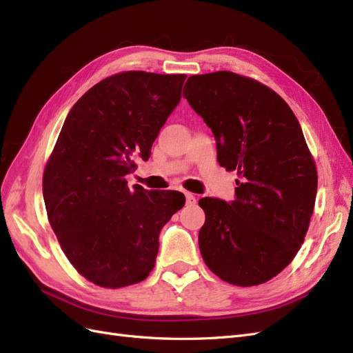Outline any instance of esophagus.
I'll return each instance as SVG.
<instances>
[{
	"label": "esophagus",
	"mask_w": 353,
	"mask_h": 353,
	"mask_svg": "<svg viewBox=\"0 0 353 353\" xmlns=\"http://www.w3.org/2000/svg\"><path fill=\"white\" fill-rule=\"evenodd\" d=\"M185 203H187V206H194L196 203H197V199H196L194 194L185 193Z\"/></svg>",
	"instance_id": "34e87169"
}]
</instances>
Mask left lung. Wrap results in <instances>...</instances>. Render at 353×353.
Returning <instances> with one entry per match:
<instances>
[{"label":"left lung","instance_id":"obj_1","mask_svg":"<svg viewBox=\"0 0 353 353\" xmlns=\"http://www.w3.org/2000/svg\"><path fill=\"white\" fill-rule=\"evenodd\" d=\"M184 91L216 138L219 165L240 176L234 201H199L201 258L230 284H263L293 261L314 212L318 175L302 128L279 94L239 73L193 74Z\"/></svg>","mask_w":353,"mask_h":353}]
</instances>
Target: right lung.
<instances>
[{
    "mask_svg": "<svg viewBox=\"0 0 353 353\" xmlns=\"http://www.w3.org/2000/svg\"><path fill=\"white\" fill-rule=\"evenodd\" d=\"M187 74L130 70L95 83L70 109L47 160L42 193L61 250L82 276L104 288L145 280L159 234L185 197L128 188L181 100Z\"/></svg>",
    "mask_w": 353,
    "mask_h": 353,
    "instance_id": "obj_1",
    "label": "right lung"
}]
</instances>
